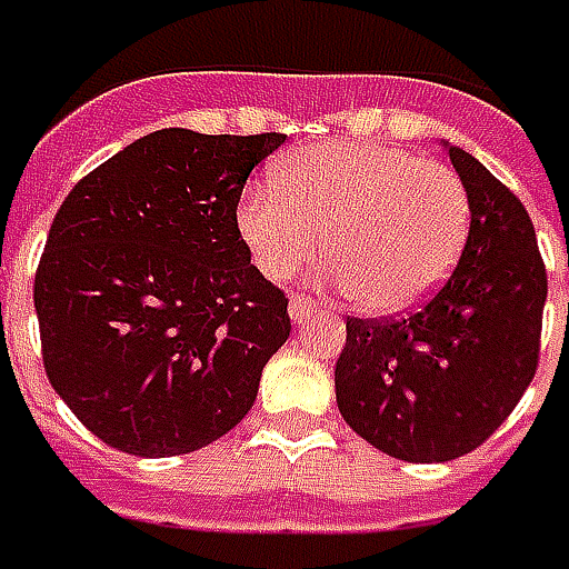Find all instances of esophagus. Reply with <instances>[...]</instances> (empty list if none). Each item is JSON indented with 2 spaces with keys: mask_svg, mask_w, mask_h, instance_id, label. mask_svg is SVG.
Here are the masks:
<instances>
[{
  "mask_svg": "<svg viewBox=\"0 0 569 569\" xmlns=\"http://www.w3.org/2000/svg\"><path fill=\"white\" fill-rule=\"evenodd\" d=\"M315 311H317L315 301L305 299V296H292V299H289V317H292L296 323H301V320H308V317L315 315Z\"/></svg>",
  "mask_w": 569,
  "mask_h": 569,
  "instance_id": "esophagus-1",
  "label": "esophagus"
}]
</instances>
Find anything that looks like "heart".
Returning a JSON list of instances; mask_svg holds the SVG:
<instances>
[{"label": "heart", "mask_w": 569, "mask_h": 569, "mask_svg": "<svg viewBox=\"0 0 569 569\" xmlns=\"http://www.w3.org/2000/svg\"><path fill=\"white\" fill-rule=\"evenodd\" d=\"M470 230L458 173L380 142H323L286 154L273 183L249 187L236 233L268 280H289L320 249V283L349 289L370 315L430 299L455 270Z\"/></svg>", "instance_id": "heart-1"}]
</instances>
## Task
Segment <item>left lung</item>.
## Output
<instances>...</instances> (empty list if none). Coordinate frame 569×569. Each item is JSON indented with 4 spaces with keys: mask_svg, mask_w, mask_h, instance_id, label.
Returning <instances> with one entry per match:
<instances>
[{
    "mask_svg": "<svg viewBox=\"0 0 569 569\" xmlns=\"http://www.w3.org/2000/svg\"><path fill=\"white\" fill-rule=\"evenodd\" d=\"M446 146L470 202L458 268L408 317L346 323L336 405L389 458L455 461L508 420L536 377L542 254L523 202L470 152Z\"/></svg>",
    "mask_w": 569,
    "mask_h": 569,
    "instance_id": "8db88e82",
    "label": "left lung"
}]
</instances>
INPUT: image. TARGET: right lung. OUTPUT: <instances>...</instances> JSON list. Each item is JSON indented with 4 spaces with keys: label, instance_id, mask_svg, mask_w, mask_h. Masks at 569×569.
Here are the masks:
<instances>
[{
    "label": "right lung",
    "instance_id": "right-lung-1",
    "mask_svg": "<svg viewBox=\"0 0 569 569\" xmlns=\"http://www.w3.org/2000/svg\"><path fill=\"white\" fill-rule=\"evenodd\" d=\"M283 142L154 130L58 208L33 280L42 365L111 448L187 455L249 415L292 323L236 233V204Z\"/></svg>",
    "mask_w": 569,
    "mask_h": 569
}]
</instances>
